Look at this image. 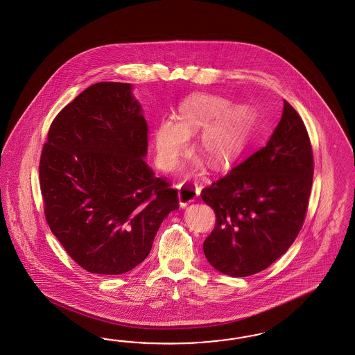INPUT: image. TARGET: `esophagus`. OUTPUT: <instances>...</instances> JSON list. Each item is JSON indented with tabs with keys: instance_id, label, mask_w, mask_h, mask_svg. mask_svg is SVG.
<instances>
[{
	"instance_id": "1",
	"label": "esophagus",
	"mask_w": 355,
	"mask_h": 355,
	"mask_svg": "<svg viewBox=\"0 0 355 355\" xmlns=\"http://www.w3.org/2000/svg\"><path fill=\"white\" fill-rule=\"evenodd\" d=\"M199 191L191 184H180L178 186V199H180V205L184 208L186 205L193 203V200L198 198Z\"/></svg>"
}]
</instances>
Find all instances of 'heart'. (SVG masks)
<instances>
[{
	"instance_id": "b5f03b06",
	"label": "heart",
	"mask_w": 355,
	"mask_h": 355,
	"mask_svg": "<svg viewBox=\"0 0 355 355\" xmlns=\"http://www.w3.org/2000/svg\"><path fill=\"white\" fill-rule=\"evenodd\" d=\"M255 119L246 105H233L224 97L195 94L180 107L178 121L162 119L155 132L156 162L164 171H173L189 143V135L202 130L196 139L214 168H223L239 159L248 150L254 137ZM198 166L186 168L193 174Z\"/></svg>"
}]
</instances>
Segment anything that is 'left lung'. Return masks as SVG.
Masks as SVG:
<instances>
[{"label": "left lung", "mask_w": 355, "mask_h": 355, "mask_svg": "<svg viewBox=\"0 0 355 355\" xmlns=\"http://www.w3.org/2000/svg\"><path fill=\"white\" fill-rule=\"evenodd\" d=\"M312 175L307 130L284 101L266 147L202 191L216 214L215 229L203 243L209 264L227 276L246 277L284 255L303 225Z\"/></svg>", "instance_id": "1"}]
</instances>
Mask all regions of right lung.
I'll list each match as a JSON object with an SVG mask.
<instances>
[{
  "mask_svg": "<svg viewBox=\"0 0 355 355\" xmlns=\"http://www.w3.org/2000/svg\"><path fill=\"white\" fill-rule=\"evenodd\" d=\"M129 83L88 87L58 113L40 159L44 212L73 260L121 275L148 257L178 195L146 162L147 122Z\"/></svg>",
  "mask_w": 355,
  "mask_h": 355,
  "instance_id": "1",
  "label": "right lung"
}]
</instances>
